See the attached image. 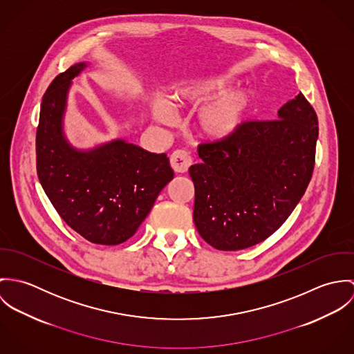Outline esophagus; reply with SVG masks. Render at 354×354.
I'll return each mask as SVG.
<instances>
[{"instance_id":"34e87169","label":"esophagus","mask_w":354,"mask_h":354,"mask_svg":"<svg viewBox=\"0 0 354 354\" xmlns=\"http://www.w3.org/2000/svg\"><path fill=\"white\" fill-rule=\"evenodd\" d=\"M191 163V155L184 150H176L170 155V165L176 173H187Z\"/></svg>"}]
</instances>
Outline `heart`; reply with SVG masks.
Here are the masks:
<instances>
[{"instance_id":"obj_1","label":"heart","mask_w":354,"mask_h":354,"mask_svg":"<svg viewBox=\"0 0 354 354\" xmlns=\"http://www.w3.org/2000/svg\"><path fill=\"white\" fill-rule=\"evenodd\" d=\"M227 87L229 82L226 79L216 77L187 82L180 84L174 91L173 98L180 107H199L217 98L203 107L195 120V129L205 140L222 142L232 138L243 128L250 117L252 95L244 90L223 94ZM152 113L163 124H171L174 121V111L166 102H153Z\"/></svg>"}]
</instances>
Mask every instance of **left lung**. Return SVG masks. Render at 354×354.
<instances>
[{
	"mask_svg": "<svg viewBox=\"0 0 354 354\" xmlns=\"http://www.w3.org/2000/svg\"><path fill=\"white\" fill-rule=\"evenodd\" d=\"M317 115L300 93L278 118L245 121L222 142L198 147L189 167L195 185L194 222L219 251L256 245L275 233L301 201L315 167Z\"/></svg>",
	"mask_w": 354,
	"mask_h": 354,
	"instance_id": "1",
	"label": "left lung"
}]
</instances>
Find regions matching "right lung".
Masks as SVG:
<instances>
[{
    "label": "right lung",
    "instance_id": "right-lung-1",
    "mask_svg": "<svg viewBox=\"0 0 354 354\" xmlns=\"http://www.w3.org/2000/svg\"><path fill=\"white\" fill-rule=\"evenodd\" d=\"M87 65H72L46 90L37 129V173L65 223L93 244L118 245L146 219L173 180L166 153L114 140L91 151L71 147L62 117L71 80Z\"/></svg>",
    "mask_w": 354,
    "mask_h": 354
}]
</instances>
